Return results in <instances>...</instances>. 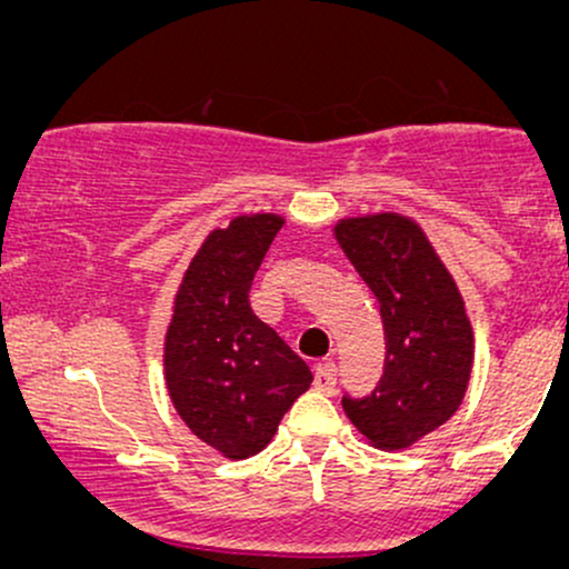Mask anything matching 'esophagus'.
<instances>
[{
  "label": "esophagus",
  "instance_id": "1",
  "mask_svg": "<svg viewBox=\"0 0 569 569\" xmlns=\"http://www.w3.org/2000/svg\"><path fill=\"white\" fill-rule=\"evenodd\" d=\"M312 385H316V390H321V393H335L337 390V367L335 361H323L316 367V377H312Z\"/></svg>",
  "mask_w": 569,
  "mask_h": 569
}]
</instances>
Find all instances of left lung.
<instances>
[{
    "instance_id": "1",
    "label": "left lung",
    "mask_w": 569,
    "mask_h": 569,
    "mask_svg": "<svg viewBox=\"0 0 569 569\" xmlns=\"http://www.w3.org/2000/svg\"><path fill=\"white\" fill-rule=\"evenodd\" d=\"M335 234L380 302L385 367L369 396H342L350 422L380 449L436 430L466 396L473 331L460 291L420 227L398 213L342 219Z\"/></svg>"
}]
</instances>
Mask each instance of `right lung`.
I'll return each instance as SVG.
<instances>
[{"instance_id": "right-lung-1", "label": "right lung", "mask_w": 569, "mask_h": 569, "mask_svg": "<svg viewBox=\"0 0 569 569\" xmlns=\"http://www.w3.org/2000/svg\"><path fill=\"white\" fill-rule=\"evenodd\" d=\"M283 219L238 217L213 230L176 293L166 335V382L187 428L243 460L270 443L312 371L264 321L248 291Z\"/></svg>"}]
</instances>
